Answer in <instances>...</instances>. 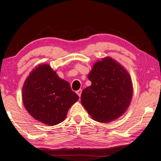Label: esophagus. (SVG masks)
Segmentation results:
<instances>
[{
	"label": "esophagus",
	"mask_w": 161,
	"mask_h": 161,
	"mask_svg": "<svg viewBox=\"0 0 161 161\" xmlns=\"http://www.w3.org/2000/svg\"><path fill=\"white\" fill-rule=\"evenodd\" d=\"M76 93H77L78 94L79 97H81V89H79V90H77V92H76Z\"/></svg>",
	"instance_id": "34e87169"
}]
</instances>
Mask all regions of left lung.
Masks as SVG:
<instances>
[{
  "label": "left lung",
  "instance_id": "8db88e82",
  "mask_svg": "<svg viewBox=\"0 0 161 161\" xmlns=\"http://www.w3.org/2000/svg\"><path fill=\"white\" fill-rule=\"evenodd\" d=\"M88 79L92 85L81 92V102L92 119L107 123L125 113L132 99L133 84L122 65L107 57L94 64Z\"/></svg>",
  "mask_w": 161,
  "mask_h": 161
}]
</instances>
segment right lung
Wrapping results in <instances>:
<instances>
[{
    "label": "right lung",
    "instance_id": "1",
    "mask_svg": "<svg viewBox=\"0 0 161 161\" xmlns=\"http://www.w3.org/2000/svg\"><path fill=\"white\" fill-rule=\"evenodd\" d=\"M23 104L37 121L48 126L61 123L79 96L69 82L59 78L49 64H42L30 73L22 91Z\"/></svg>",
    "mask_w": 161,
    "mask_h": 161
}]
</instances>
